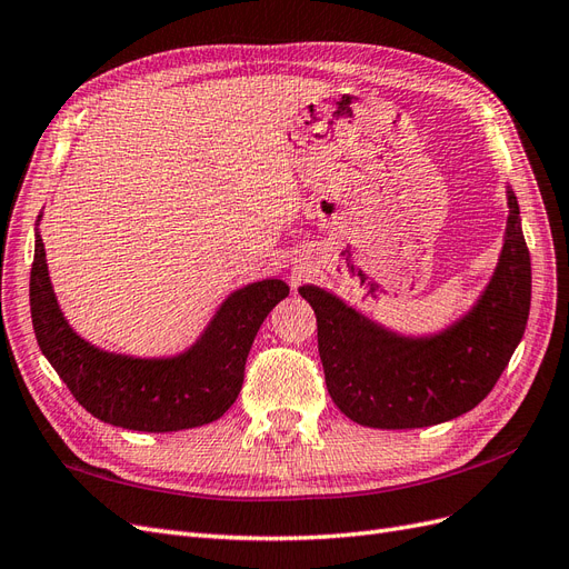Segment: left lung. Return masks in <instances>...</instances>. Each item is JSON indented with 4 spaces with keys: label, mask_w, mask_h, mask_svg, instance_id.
Returning a JSON list of instances; mask_svg holds the SVG:
<instances>
[{
    "label": "left lung",
    "mask_w": 569,
    "mask_h": 569,
    "mask_svg": "<svg viewBox=\"0 0 569 569\" xmlns=\"http://www.w3.org/2000/svg\"><path fill=\"white\" fill-rule=\"evenodd\" d=\"M503 248L480 298L430 336H405L319 286H302L319 326V357L336 407L355 423L409 430L445 423L491 392L522 340L531 264L520 206L506 189Z\"/></svg>",
    "instance_id": "1"
}]
</instances>
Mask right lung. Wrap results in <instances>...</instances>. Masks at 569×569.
<instances>
[{"mask_svg": "<svg viewBox=\"0 0 569 569\" xmlns=\"http://www.w3.org/2000/svg\"><path fill=\"white\" fill-rule=\"evenodd\" d=\"M42 212L38 217L40 227ZM281 279L233 290L184 352L132 357L101 350L68 323L53 292L40 229H34L30 311L42 355L80 405L103 423L139 432H177L224 416L243 388L246 359L269 311L283 298Z\"/></svg>", "mask_w": 569, "mask_h": 569, "instance_id": "obj_1", "label": "right lung"}]
</instances>
